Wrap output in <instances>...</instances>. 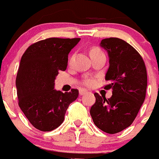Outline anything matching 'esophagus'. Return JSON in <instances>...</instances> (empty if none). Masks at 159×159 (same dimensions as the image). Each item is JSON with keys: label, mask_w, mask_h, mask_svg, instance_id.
Returning <instances> with one entry per match:
<instances>
[{"label": "esophagus", "mask_w": 159, "mask_h": 159, "mask_svg": "<svg viewBox=\"0 0 159 159\" xmlns=\"http://www.w3.org/2000/svg\"><path fill=\"white\" fill-rule=\"evenodd\" d=\"M79 93H80V96H84V95H85L87 93H88V91L85 90V89H80V91H79Z\"/></svg>", "instance_id": "34e87169"}]
</instances>
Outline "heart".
Listing matches in <instances>:
<instances>
[{"label":"heart","mask_w":159,"mask_h":159,"mask_svg":"<svg viewBox=\"0 0 159 159\" xmlns=\"http://www.w3.org/2000/svg\"><path fill=\"white\" fill-rule=\"evenodd\" d=\"M94 51H100V50H98V49H93V51H91V53L94 52ZM83 84H84L86 87H91L93 85L94 81H93V80H92V79H86V80H84Z\"/></svg>","instance_id":"1"}]
</instances>
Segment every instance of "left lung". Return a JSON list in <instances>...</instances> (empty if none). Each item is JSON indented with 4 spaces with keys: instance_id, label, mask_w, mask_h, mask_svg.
I'll return each instance as SVG.
<instances>
[{
    "instance_id": "left-lung-1",
    "label": "left lung",
    "mask_w": 159,
    "mask_h": 159,
    "mask_svg": "<svg viewBox=\"0 0 159 159\" xmlns=\"http://www.w3.org/2000/svg\"><path fill=\"white\" fill-rule=\"evenodd\" d=\"M100 47L109 58L105 80L112 95L106 99L94 93L96 103L90 114L96 127L108 134L119 133L132 124L146 98L147 73L140 54L128 43L117 38L104 39Z\"/></svg>"
}]
</instances>
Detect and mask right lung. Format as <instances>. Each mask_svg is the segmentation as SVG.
<instances>
[{
    "mask_svg": "<svg viewBox=\"0 0 159 159\" xmlns=\"http://www.w3.org/2000/svg\"><path fill=\"white\" fill-rule=\"evenodd\" d=\"M80 39H50L30 45L23 54L16 78L18 105L31 125L44 132L58 128L77 89L62 93L54 89L59 70H65L68 54Z\"/></svg>",
    "mask_w": 159,
    "mask_h": 159,
    "instance_id": "right-lung-1",
    "label": "right lung"
}]
</instances>
